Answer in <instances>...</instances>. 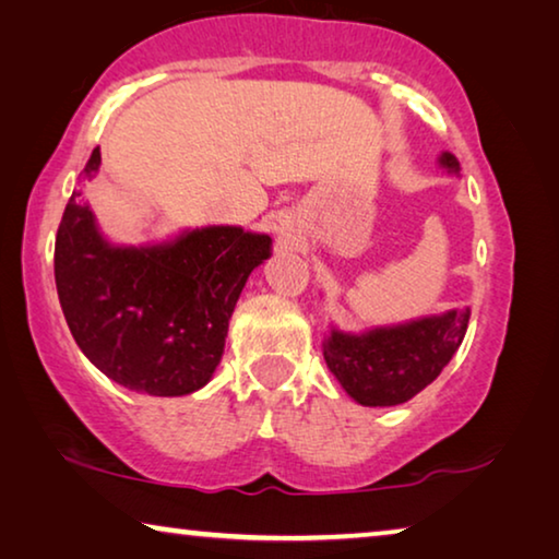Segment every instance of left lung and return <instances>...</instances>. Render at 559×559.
<instances>
[{
    "label": "left lung",
    "instance_id": "1",
    "mask_svg": "<svg viewBox=\"0 0 559 559\" xmlns=\"http://www.w3.org/2000/svg\"><path fill=\"white\" fill-rule=\"evenodd\" d=\"M440 164L457 171V158ZM471 311L423 318L397 328H376L362 335L333 331L323 358L353 401L360 405H397L411 401L436 380L465 338Z\"/></svg>",
    "mask_w": 559,
    "mask_h": 559
}]
</instances>
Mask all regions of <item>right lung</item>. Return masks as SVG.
Returning a JSON list of instances; mask_svg holds the SVG:
<instances>
[{
	"label": "right lung",
	"mask_w": 559,
	"mask_h": 559,
	"mask_svg": "<svg viewBox=\"0 0 559 559\" xmlns=\"http://www.w3.org/2000/svg\"><path fill=\"white\" fill-rule=\"evenodd\" d=\"M99 148L84 166L92 176ZM271 238L211 226L176 243L111 248L74 191L55 243V281L67 325L106 378L148 395H189L214 376L228 321Z\"/></svg>",
	"instance_id": "right-lung-1"
}]
</instances>
